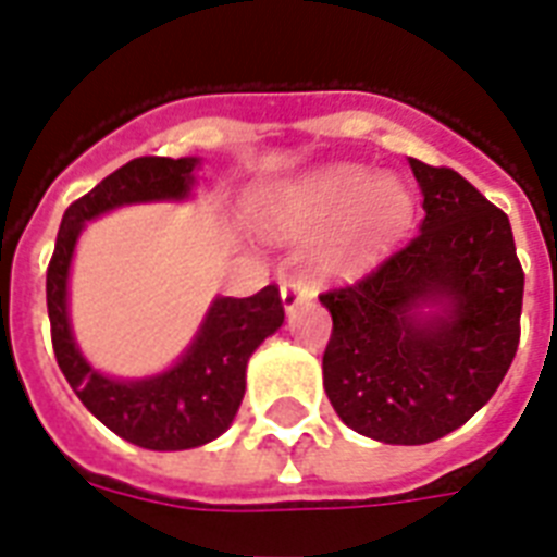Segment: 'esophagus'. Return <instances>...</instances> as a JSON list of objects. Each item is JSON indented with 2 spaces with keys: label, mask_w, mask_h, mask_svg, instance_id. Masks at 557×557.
Returning a JSON list of instances; mask_svg holds the SVG:
<instances>
[{
  "label": "esophagus",
  "mask_w": 557,
  "mask_h": 557,
  "mask_svg": "<svg viewBox=\"0 0 557 557\" xmlns=\"http://www.w3.org/2000/svg\"><path fill=\"white\" fill-rule=\"evenodd\" d=\"M280 297H283V306H286V312H295L297 306H304L309 297H312V292H309V286H306L304 280L300 277H288L280 283Z\"/></svg>",
  "instance_id": "esophagus-1"
}]
</instances>
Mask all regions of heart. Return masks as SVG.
I'll return each instance as SVG.
<instances>
[{"instance_id": "b5f03b06", "label": "heart", "mask_w": 557, "mask_h": 557, "mask_svg": "<svg viewBox=\"0 0 557 557\" xmlns=\"http://www.w3.org/2000/svg\"><path fill=\"white\" fill-rule=\"evenodd\" d=\"M413 216L401 178L372 176L361 164H323L288 178L262 199L260 225L271 236H306L330 225L321 265L341 269L393 243Z\"/></svg>"}]
</instances>
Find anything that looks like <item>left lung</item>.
I'll return each mask as SVG.
<instances>
[{
  "label": "left lung",
  "instance_id": "8db88e82",
  "mask_svg": "<svg viewBox=\"0 0 557 557\" xmlns=\"http://www.w3.org/2000/svg\"><path fill=\"white\" fill-rule=\"evenodd\" d=\"M410 168L424 196L419 234L321 295L332 314L326 396L341 422L387 445H424L466 424L509 372L523 309L509 216L457 170Z\"/></svg>",
  "mask_w": 557,
  "mask_h": 557
}]
</instances>
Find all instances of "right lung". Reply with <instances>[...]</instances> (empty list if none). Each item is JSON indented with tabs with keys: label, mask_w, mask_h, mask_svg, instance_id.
Wrapping results in <instances>:
<instances>
[{
	"label": "right lung",
	"mask_w": 557,
	"mask_h": 557,
	"mask_svg": "<svg viewBox=\"0 0 557 557\" xmlns=\"http://www.w3.org/2000/svg\"><path fill=\"white\" fill-rule=\"evenodd\" d=\"M196 164L199 159L144 156L72 201L46 274L51 344L65 381L109 431L150 450L199 448L222 436L245 396L248 358L286 318L277 286L251 297H216L178 364L141 381L109 379L81 356L69 326V265L83 225L121 205L187 199Z\"/></svg>",
	"instance_id": "add662e5"
}]
</instances>
